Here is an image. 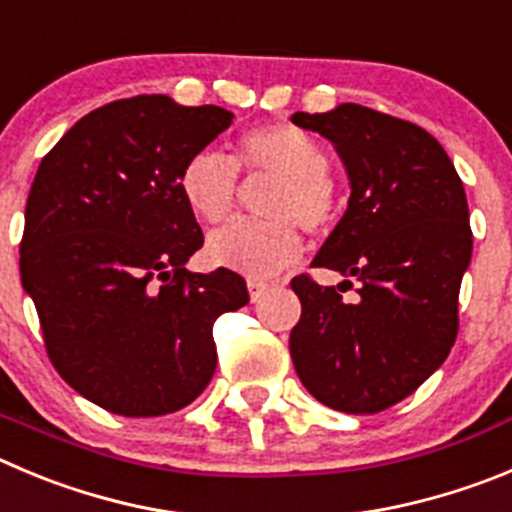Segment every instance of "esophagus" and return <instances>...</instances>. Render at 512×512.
<instances>
[{"instance_id":"obj_1","label":"esophagus","mask_w":512,"mask_h":512,"mask_svg":"<svg viewBox=\"0 0 512 512\" xmlns=\"http://www.w3.org/2000/svg\"><path fill=\"white\" fill-rule=\"evenodd\" d=\"M266 292H269V284H266V281L248 279V297H251V302H259Z\"/></svg>"}]
</instances>
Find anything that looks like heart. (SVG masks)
I'll return each mask as SVG.
<instances>
[{
  "label": "heart",
  "mask_w": 512,
  "mask_h": 512,
  "mask_svg": "<svg viewBox=\"0 0 512 512\" xmlns=\"http://www.w3.org/2000/svg\"><path fill=\"white\" fill-rule=\"evenodd\" d=\"M238 170L276 175L264 200L271 218H238L208 238L215 266L264 279L279 274L302 253L297 223L312 236L330 228L335 203L327 185L330 159L307 131L289 124L261 126L238 142L233 157L203 149L180 172V192L198 218L218 223L231 213L238 195Z\"/></svg>",
  "instance_id": "obj_1"
}]
</instances>
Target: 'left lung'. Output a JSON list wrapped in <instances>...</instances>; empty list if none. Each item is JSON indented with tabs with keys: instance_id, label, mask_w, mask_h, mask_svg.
Returning <instances> with one entry per match:
<instances>
[{
	"instance_id": "8db88e82",
	"label": "left lung",
	"mask_w": 512,
	"mask_h": 512,
	"mask_svg": "<svg viewBox=\"0 0 512 512\" xmlns=\"http://www.w3.org/2000/svg\"><path fill=\"white\" fill-rule=\"evenodd\" d=\"M292 121L335 147L350 198L312 264L345 279H292L302 317L289 335L299 381L345 414H378L403 401L447 360L457 299L472 259L470 210L452 159L411 121L340 103ZM359 281L345 303L341 284Z\"/></svg>"
}]
</instances>
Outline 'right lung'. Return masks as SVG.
I'll use <instances>...</instances> for the list:
<instances>
[{
	"mask_svg": "<svg viewBox=\"0 0 512 512\" xmlns=\"http://www.w3.org/2000/svg\"><path fill=\"white\" fill-rule=\"evenodd\" d=\"M231 124L220 106L124 98L70 126L37 167L22 289L60 378L111 414L195 401L218 363L213 322L248 302L233 271L185 269L203 231L180 172Z\"/></svg>",
	"mask_w": 512,
	"mask_h": 512,
	"instance_id": "add662e5",
	"label": "right lung"
}]
</instances>
